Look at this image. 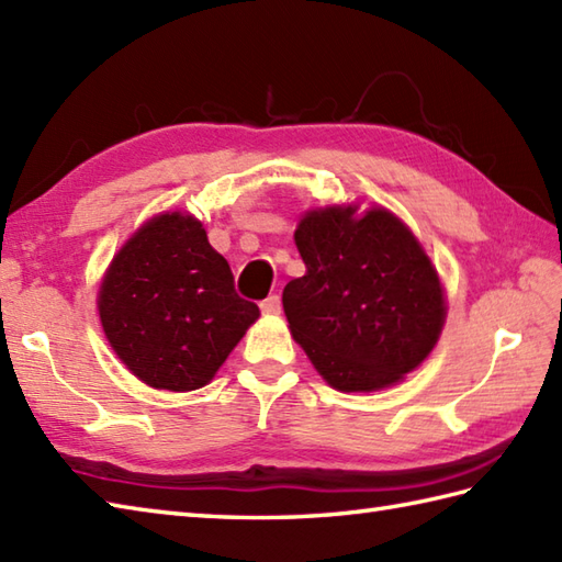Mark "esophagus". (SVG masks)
Here are the masks:
<instances>
[{"label":"esophagus","instance_id":"1","mask_svg":"<svg viewBox=\"0 0 562 562\" xmlns=\"http://www.w3.org/2000/svg\"><path fill=\"white\" fill-rule=\"evenodd\" d=\"M260 312H262V314H280V312H282L280 294H270L268 300H262V302H260Z\"/></svg>","mask_w":562,"mask_h":562}]
</instances>
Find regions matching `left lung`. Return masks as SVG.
Listing matches in <instances>:
<instances>
[{
    "label": "left lung",
    "instance_id": "left-lung-1",
    "mask_svg": "<svg viewBox=\"0 0 562 562\" xmlns=\"http://www.w3.org/2000/svg\"><path fill=\"white\" fill-rule=\"evenodd\" d=\"M304 278L282 292L292 336L338 392L400 382L443 328V290L431 260L397 216L356 206L306 214L294 231Z\"/></svg>",
    "mask_w": 562,
    "mask_h": 562
}]
</instances>
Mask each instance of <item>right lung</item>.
I'll return each mask as SVG.
<instances>
[{
  "mask_svg": "<svg viewBox=\"0 0 562 562\" xmlns=\"http://www.w3.org/2000/svg\"><path fill=\"white\" fill-rule=\"evenodd\" d=\"M260 316L192 216L160 214L119 250L99 318L124 366L156 390H200Z\"/></svg>",
  "mask_w": 562,
  "mask_h": 562,
  "instance_id": "right-lung-1",
  "label": "right lung"
}]
</instances>
